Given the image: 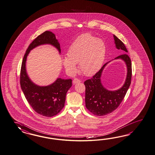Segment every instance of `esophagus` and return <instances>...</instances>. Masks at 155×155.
I'll use <instances>...</instances> for the list:
<instances>
[{"instance_id": "1", "label": "esophagus", "mask_w": 155, "mask_h": 155, "mask_svg": "<svg viewBox=\"0 0 155 155\" xmlns=\"http://www.w3.org/2000/svg\"><path fill=\"white\" fill-rule=\"evenodd\" d=\"M80 82H81V81L80 80H78V78H75L74 80H73V83L74 84L80 83Z\"/></svg>"}]
</instances>
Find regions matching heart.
<instances>
[{
	"label": "heart",
	"mask_w": 155,
	"mask_h": 155,
	"mask_svg": "<svg viewBox=\"0 0 155 155\" xmlns=\"http://www.w3.org/2000/svg\"><path fill=\"white\" fill-rule=\"evenodd\" d=\"M107 51L105 42L91 34L85 33L76 38L67 51V58L63 59L66 71L71 74L77 71L75 64L78 63L81 72L91 76L101 69Z\"/></svg>",
	"instance_id": "heart-1"
}]
</instances>
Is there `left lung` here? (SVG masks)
<instances>
[{
    "mask_svg": "<svg viewBox=\"0 0 155 155\" xmlns=\"http://www.w3.org/2000/svg\"><path fill=\"white\" fill-rule=\"evenodd\" d=\"M113 37L117 49L122 50L124 53L127 52L124 43L116 35H113ZM123 60L125 62L127 71L125 82L121 88L116 91H109L104 88L101 83L102 71L105 66L108 63L105 64L99 71L97 72L91 78L86 80L84 82L86 87V107L91 113L96 116H104L117 109L129 88L132 75L131 59L126 54H121L115 58Z\"/></svg>",
    "mask_w": 155,
    "mask_h": 155,
    "instance_id": "1",
    "label": "left lung"
}]
</instances>
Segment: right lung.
Returning a JSON list of instances; mask_svg holds the SVG:
<instances>
[{"instance_id": "add662e5", "label": "right lung", "mask_w": 155, "mask_h": 155, "mask_svg": "<svg viewBox=\"0 0 155 155\" xmlns=\"http://www.w3.org/2000/svg\"><path fill=\"white\" fill-rule=\"evenodd\" d=\"M49 44L55 47L60 53V46L55 35L46 31L38 35L30 44L22 60L20 71V85L25 97L37 113L51 117L58 114L64 107L66 94L71 87L72 80L58 78L53 84L39 86L30 80L26 71V61L30 51L38 46Z\"/></svg>"}]
</instances>
